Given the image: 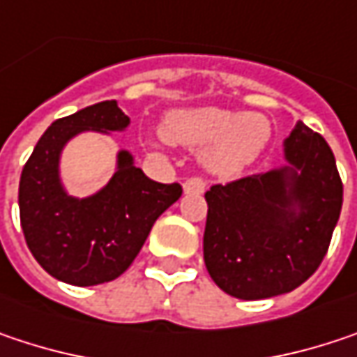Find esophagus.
I'll return each mask as SVG.
<instances>
[{"label": "esophagus", "mask_w": 357, "mask_h": 357, "mask_svg": "<svg viewBox=\"0 0 357 357\" xmlns=\"http://www.w3.org/2000/svg\"><path fill=\"white\" fill-rule=\"evenodd\" d=\"M204 190H206V183H204V179L190 178L183 181V192H185V194H202Z\"/></svg>", "instance_id": "esophagus-1"}]
</instances>
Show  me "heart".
Listing matches in <instances>:
<instances>
[{
    "label": "heart",
    "instance_id": "b5f03b06",
    "mask_svg": "<svg viewBox=\"0 0 357 357\" xmlns=\"http://www.w3.org/2000/svg\"><path fill=\"white\" fill-rule=\"evenodd\" d=\"M165 141L202 151L204 169L229 179L251 167L270 143L272 124L264 114L218 106L178 108L161 122Z\"/></svg>",
    "mask_w": 357,
    "mask_h": 357
}]
</instances>
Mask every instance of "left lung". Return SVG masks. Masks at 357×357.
Segmentation results:
<instances>
[{"mask_svg":"<svg viewBox=\"0 0 357 357\" xmlns=\"http://www.w3.org/2000/svg\"><path fill=\"white\" fill-rule=\"evenodd\" d=\"M282 146L284 165L204 194L206 270L241 301L280 296L307 282L340 220L343 185L325 139L298 120Z\"/></svg>","mask_w":357,"mask_h":357,"instance_id":"8db88e82","label":"left lung"}]
</instances>
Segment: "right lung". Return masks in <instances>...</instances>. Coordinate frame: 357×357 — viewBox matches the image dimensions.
<instances>
[{
    "mask_svg": "<svg viewBox=\"0 0 357 357\" xmlns=\"http://www.w3.org/2000/svg\"><path fill=\"white\" fill-rule=\"evenodd\" d=\"M130 126L116 100L59 118L36 143L20 178V222L28 249L52 278L71 286L112 282L128 270L155 220L181 196L179 183L153 181L128 149L116 151L112 178L75 196L63 179V153L85 132L112 137Z\"/></svg>",
    "mask_w": 357,
    "mask_h": 357,
    "instance_id": "obj_1",
    "label": "right lung"
}]
</instances>
